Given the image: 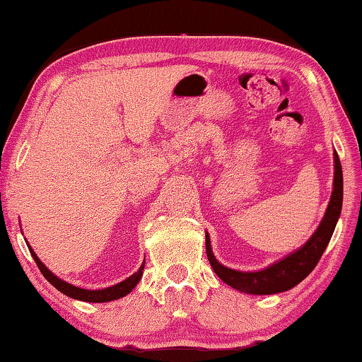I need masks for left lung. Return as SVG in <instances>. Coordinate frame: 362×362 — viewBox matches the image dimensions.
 I'll return each mask as SVG.
<instances>
[{"label": "left lung", "mask_w": 362, "mask_h": 362, "mask_svg": "<svg viewBox=\"0 0 362 362\" xmlns=\"http://www.w3.org/2000/svg\"><path fill=\"white\" fill-rule=\"evenodd\" d=\"M334 158V177H333V192H331L329 204L321 219L320 226L316 227L313 235L305 242L300 249L291 252L284 259L274 262L262 270L244 272L234 270L222 265L216 259L211 249L209 232H206V254L209 264L214 269L216 275L232 288L242 291L247 295H275L293 288L311 274L318 264L326 247H328L334 227L338 224L343 207V170L338 153H333Z\"/></svg>", "instance_id": "8db88e82"}]
</instances>
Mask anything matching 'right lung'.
<instances>
[{
    "mask_svg": "<svg viewBox=\"0 0 362 362\" xmlns=\"http://www.w3.org/2000/svg\"><path fill=\"white\" fill-rule=\"evenodd\" d=\"M28 247H29V252H31L34 262H36L39 270H41V274L46 276V280L49 281V284L56 286L61 293L71 296V298H74V300L90 301V303H107V301L118 300V298H122V296L128 295L138 285V281L141 280L143 269H145V262H143L140 269H138V272H135L132 276H128L127 280L120 281V284L112 285V286H108V288H102V290H86V288H81V286L69 284V281H66V280L59 279L57 275H54L52 272L42 264L41 259L36 255V252L31 249V245L28 244Z\"/></svg>",
    "mask_w": 362,
    "mask_h": 362,
    "instance_id": "add662e5",
    "label": "right lung"
}]
</instances>
